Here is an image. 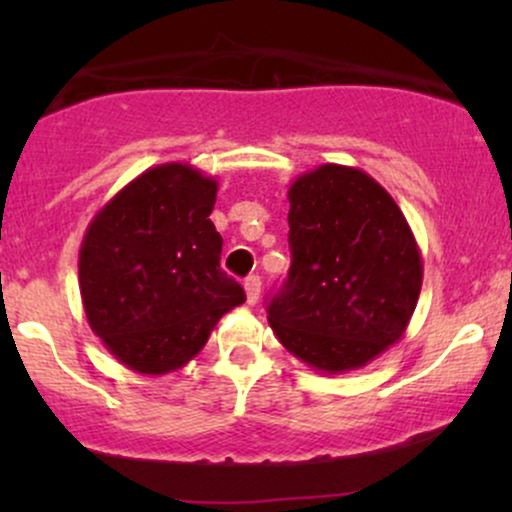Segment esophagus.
<instances>
[{
	"mask_svg": "<svg viewBox=\"0 0 512 512\" xmlns=\"http://www.w3.org/2000/svg\"><path fill=\"white\" fill-rule=\"evenodd\" d=\"M260 293H262L260 276H248V279H245V296H248V305H255L260 301Z\"/></svg>",
	"mask_w": 512,
	"mask_h": 512,
	"instance_id": "1",
	"label": "esophagus"
}]
</instances>
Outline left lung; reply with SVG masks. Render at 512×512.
<instances>
[{"label": "left lung", "mask_w": 512, "mask_h": 512, "mask_svg": "<svg viewBox=\"0 0 512 512\" xmlns=\"http://www.w3.org/2000/svg\"><path fill=\"white\" fill-rule=\"evenodd\" d=\"M291 269L269 301L286 351L327 375L363 368L402 339L424 260L402 209L361 168L322 163L289 187Z\"/></svg>", "instance_id": "8db88e82"}]
</instances>
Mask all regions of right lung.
Listing matches in <instances>:
<instances>
[{
  "label": "right lung",
  "mask_w": 512,
  "mask_h": 512,
  "mask_svg": "<svg viewBox=\"0 0 512 512\" xmlns=\"http://www.w3.org/2000/svg\"><path fill=\"white\" fill-rule=\"evenodd\" d=\"M216 190V178L190 163H163L127 182L88 223L79 250L86 320L137 373L182 368L245 301L221 269L223 238L209 219Z\"/></svg>",
  "instance_id": "obj_1"
}]
</instances>
